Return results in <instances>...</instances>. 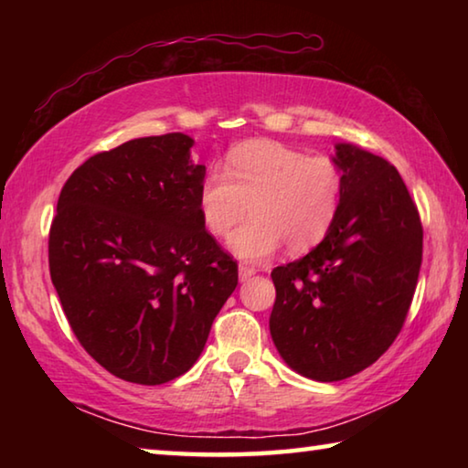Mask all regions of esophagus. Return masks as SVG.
Returning <instances> with one entry per match:
<instances>
[{
  "label": "esophagus",
  "instance_id": "obj_1",
  "mask_svg": "<svg viewBox=\"0 0 468 468\" xmlns=\"http://www.w3.org/2000/svg\"><path fill=\"white\" fill-rule=\"evenodd\" d=\"M253 274H256V271H253V268H250V266H239V281H241V282L250 281Z\"/></svg>",
  "mask_w": 468,
  "mask_h": 468
}]
</instances>
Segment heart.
Returning <instances> with one entry per match:
<instances>
[{
  "label": "heart",
  "instance_id": "heart-1",
  "mask_svg": "<svg viewBox=\"0 0 468 468\" xmlns=\"http://www.w3.org/2000/svg\"><path fill=\"white\" fill-rule=\"evenodd\" d=\"M225 171L206 173L197 212L212 235L225 237L251 210L248 225L229 237L243 262H262L287 243L291 251L318 245L335 225L345 196V173L330 156H310L274 140L231 148Z\"/></svg>",
  "mask_w": 468,
  "mask_h": 468
}]
</instances>
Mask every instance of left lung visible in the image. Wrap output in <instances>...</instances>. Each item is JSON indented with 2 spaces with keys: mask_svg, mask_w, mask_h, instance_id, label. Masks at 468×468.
<instances>
[{
  "mask_svg": "<svg viewBox=\"0 0 468 468\" xmlns=\"http://www.w3.org/2000/svg\"><path fill=\"white\" fill-rule=\"evenodd\" d=\"M345 196L328 235L276 266L271 335L282 361L315 382L369 367L405 324L423 253V229L405 181L386 158L340 142Z\"/></svg>",
  "mask_w": 468,
  "mask_h": 468,
  "instance_id": "1",
  "label": "left lung"
}]
</instances>
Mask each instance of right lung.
Wrapping results in <instances>:
<instances>
[{"label":"right lung","mask_w":468,"mask_h":468,"mask_svg":"<svg viewBox=\"0 0 468 468\" xmlns=\"http://www.w3.org/2000/svg\"><path fill=\"white\" fill-rule=\"evenodd\" d=\"M194 140L165 133L90 156L63 186L49 271L90 357L156 386L194 366L237 287V264L204 229Z\"/></svg>","instance_id":"obj_1"}]
</instances>
